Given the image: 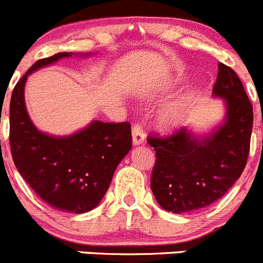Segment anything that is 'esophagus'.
Masks as SVG:
<instances>
[{"instance_id": "34e87169", "label": "esophagus", "mask_w": 263, "mask_h": 263, "mask_svg": "<svg viewBox=\"0 0 263 263\" xmlns=\"http://www.w3.org/2000/svg\"><path fill=\"white\" fill-rule=\"evenodd\" d=\"M132 134H133V143H134V145L142 144V143L144 142L145 134H144V132H143V128L140 125L135 124L132 129Z\"/></svg>"}]
</instances>
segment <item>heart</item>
I'll use <instances>...</instances> for the list:
<instances>
[{"instance_id":"heart-1","label":"heart","mask_w":263,"mask_h":263,"mask_svg":"<svg viewBox=\"0 0 263 263\" xmlns=\"http://www.w3.org/2000/svg\"><path fill=\"white\" fill-rule=\"evenodd\" d=\"M181 118V111H179L178 108H170L166 112H163V115L160 118V125L162 129H173L176 124L179 123Z\"/></svg>"}]
</instances>
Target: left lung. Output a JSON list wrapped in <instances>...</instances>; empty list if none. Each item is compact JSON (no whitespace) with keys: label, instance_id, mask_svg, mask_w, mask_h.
Returning a JSON list of instances; mask_svg holds the SVG:
<instances>
[{"label":"left lung","instance_id":"1","mask_svg":"<svg viewBox=\"0 0 263 263\" xmlns=\"http://www.w3.org/2000/svg\"><path fill=\"white\" fill-rule=\"evenodd\" d=\"M225 101V120L198 137L186 128L168 135H149L156 151L151 189L166 211L183 214L210 206L240 178L251 145L253 107L231 67L219 64L212 89Z\"/></svg>","mask_w":263,"mask_h":263}]
</instances>
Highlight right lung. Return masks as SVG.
I'll list each match as a JSON object with an SVG mask.
<instances>
[{"mask_svg":"<svg viewBox=\"0 0 263 263\" xmlns=\"http://www.w3.org/2000/svg\"><path fill=\"white\" fill-rule=\"evenodd\" d=\"M70 56L71 52H59L38 60L15 85L10 101V147L17 171L40 198L60 211L84 214L98 206L116 167L130 151L132 128L128 121L95 120L66 137L35 128L25 107L28 75Z\"/></svg>","mask_w":263,"mask_h":263,"instance_id":"obj_1","label":"right lung"}]
</instances>
